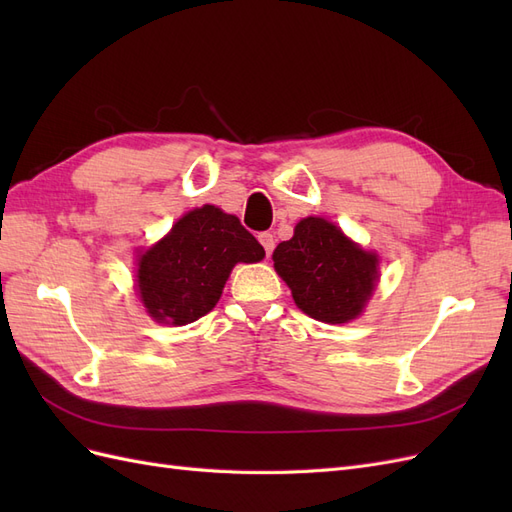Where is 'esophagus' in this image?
I'll return each mask as SVG.
<instances>
[{"label": "esophagus", "mask_w": 512, "mask_h": 512, "mask_svg": "<svg viewBox=\"0 0 512 512\" xmlns=\"http://www.w3.org/2000/svg\"><path fill=\"white\" fill-rule=\"evenodd\" d=\"M258 241L262 243V247H265V252H267V256H271V252H273V247H275V239H273V235H271V232H260V235H258Z\"/></svg>", "instance_id": "1"}]
</instances>
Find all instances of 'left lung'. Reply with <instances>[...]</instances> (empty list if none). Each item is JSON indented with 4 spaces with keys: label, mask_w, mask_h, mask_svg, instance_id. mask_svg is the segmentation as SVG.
Segmentation results:
<instances>
[{
    "label": "left lung",
    "mask_w": 512,
    "mask_h": 512,
    "mask_svg": "<svg viewBox=\"0 0 512 512\" xmlns=\"http://www.w3.org/2000/svg\"><path fill=\"white\" fill-rule=\"evenodd\" d=\"M275 271L307 316L342 324L361 314L378 280V258L352 243L335 224L305 218L273 252Z\"/></svg>",
    "instance_id": "obj_1"
}]
</instances>
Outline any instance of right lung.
Segmentation results:
<instances>
[{
    "label": "right lung",
    "instance_id": "obj_1",
    "mask_svg": "<svg viewBox=\"0 0 512 512\" xmlns=\"http://www.w3.org/2000/svg\"><path fill=\"white\" fill-rule=\"evenodd\" d=\"M262 258L265 250L239 218L205 205L138 258V292L151 318L181 327L211 312L237 262Z\"/></svg>",
    "mask_w": 512,
    "mask_h": 512
}]
</instances>
